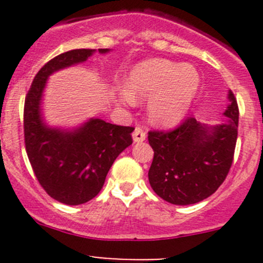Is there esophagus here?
<instances>
[{
	"mask_svg": "<svg viewBox=\"0 0 263 263\" xmlns=\"http://www.w3.org/2000/svg\"><path fill=\"white\" fill-rule=\"evenodd\" d=\"M132 139H134L135 142H142V141H145V139H146V134H145L144 129L142 128L136 127L134 131V134H132Z\"/></svg>",
	"mask_w": 263,
	"mask_h": 263,
	"instance_id": "esophagus-1",
	"label": "esophagus"
}]
</instances>
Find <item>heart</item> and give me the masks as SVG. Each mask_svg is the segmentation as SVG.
Segmentation results:
<instances>
[{
    "label": "heart",
    "instance_id": "1",
    "mask_svg": "<svg viewBox=\"0 0 263 263\" xmlns=\"http://www.w3.org/2000/svg\"><path fill=\"white\" fill-rule=\"evenodd\" d=\"M200 84V73L192 65L153 58L134 66L127 79L128 89H119L118 98L127 105L135 104V98L150 99L147 109L151 121L173 124L188 112Z\"/></svg>",
    "mask_w": 263,
    "mask_h": 263
}]
</instances>
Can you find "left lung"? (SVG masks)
Instances as JSON below:
<instances>
[{"instance_id":"8db88e82","label":"left lung","mask_w":263,"mask_h":263,"mask_svg":"<svg viewBox=\"0 0 263 263\" xmlns=\"http://www.w3.org/2000/svg\"><path fill=\"white\" fill-rule=\"evenodd\" d=\"M221 123L193 117L171 132H148L154 159L148 182L154 192L173 205H193L211 196L227 178L238 136V110L229 90Z\"/></svg>"}]
</instances>
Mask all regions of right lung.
<instances>
[{"mask_svg": "<svg viewBox=\"0 0 263 263\" xmlns=\"http://www.w3.org/2000/svg\"><path fill=\"white\" fill-rule=\"evenodd\" d=\"M95 52L72 49L50 60L34 78L24 107L26 154L36 179L50 197L71 206L87 202L100 192L117 156L132 144L135 129L100 118H90L73 128L52 127L44 119L42 105L49 76L84 63Z\"/></svg>", "mask_w": 263, "mask_h": 263, "instance_id": "1", "label": "right lung"}]
</instances>
